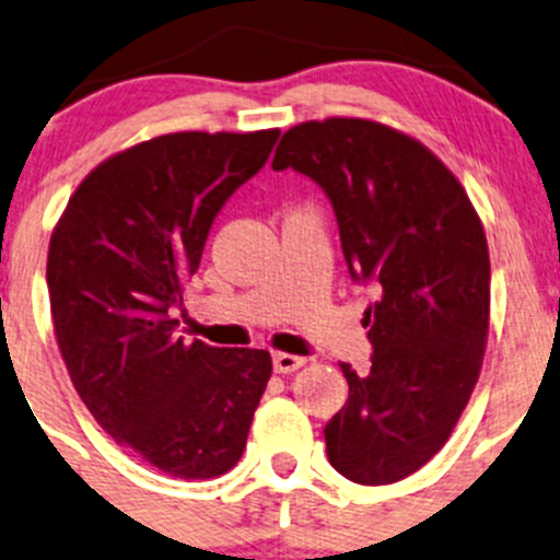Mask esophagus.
Masks as SVG:
<instances>
[{
	"mask_svg": "<svg viewBox=\"0 0 560 560\" xmlns=\"http://www.w3.org/2000/svg\"><path fill=\"white\" fill-rule=\"evenodd\" d=\"M303 363H306V358H298V354H290V352H276L273 354V371H276V374H292V371L301 369Z\"/></svg>",
	"mask_w": 560,
	"mask_h": 560,
	"instance_id": "34e87169",
	"label": "esophagus"
}]
</instances>
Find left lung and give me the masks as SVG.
I'll list each match as a JSON object with an SVG mask.
<instances>
[{
  "instance_id": "left-lung-1",
  "label": "left lung",
  "mask_w": 560,
  "mask_h": 560,
  "mask_svg": "<svg viewBox=\"0 0 560 560\" xmlns=\"http://www.w3.org/2000/svg\"><path fill=\"white\" fill-rule=\"evenodd\" d=\"M287 167L322 186L349 276L380 292L363 316L374 347L369 374L341 363L349 398L325 425L327 460L352 482H398L444 447L482 369V222L460 180L385 124H298L273 156V171Z\"/></svg>"
}]
</instances>
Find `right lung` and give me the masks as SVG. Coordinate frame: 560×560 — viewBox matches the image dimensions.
<instances>
[{
  "mask_svg": "<svg viewBox=\"0 0 560 560\" xmlns=\"http://www.w3.org/2000/svg\"><path fill=\"white\" fill-rule=\"evenodd\" d=\"M279 129L175 132L110 156L67 202L48 248L56 341L110 439L160 471L211 479L246 447L270 380L265 349L175 336L173 308L224 202L262 171Z\"/></svg>",
  "mask_w": 560,
  "mask_h": 560,
  "instance_id": "obj_1",
  "label": "right lung"
}]
</instances>
